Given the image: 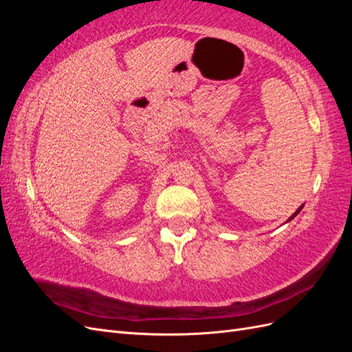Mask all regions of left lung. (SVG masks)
<instances>
[{
    "mask_svg": "<svg viewBox=\"0 0 352 352\" xmlns=\"http://www.w3.org/2000/svg\"><path fill=\"white\" fill-rule=\"evenodd\" d=\"M301 208H302V207H300V208H298V210L295 211V214H294V216H291V219H294V217H295V216L298 214V212H300V211H301ZM291 219H289V220H291Z\"/></svg>",
    "mask_w": 352,
    "mask_h": 352,
    "instance_id": "1",
    "label": "left lung"
}]
</instances>
